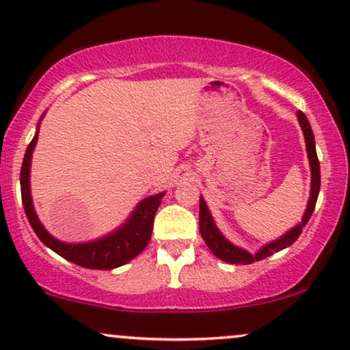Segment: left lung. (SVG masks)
Returning a JSON list of instances; mask_svg holds the SVG:
<instances>
[{"label":"left lung","instance_id":"1","mask_svg":"<svg viewBox=\"0 0 350 350\" xmlns=\"http://www.w3.org/2000/svg\"><path fill=\"white\" fill-rule=\"evenodd\" d=\"M297 118H299V123L301 126V131H304L305 136V144H307V154H308V161H310V168H312V189H310V200L307 204V209H305L304 217H301V222L297 224L294 228L284 234L280 239L271 241L262 247L258 253H248L247 250H241L239 247H235L234 243H230L226 237H224L219 228L215 227L213 215H211L208 206L202 198H200V232L202 240L206 241L211 252H213L219 260L230 262V265H252L254 261H261L265 258L271 256V254L280 252V250L291 247L294 241L299 239V235L301 234V228L307 226V222L312 217L314 206H317V200H318V193H320V161H318L317 155V148H314V137H313V131L312 126H310L307 116H305L304 111H297Z\"/></svg>","mask_w":350,"mask_h":350}]
</instances>
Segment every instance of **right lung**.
I'll return each mask as SVG.
<instances>
[{
    "label": "right lung",
    "mask_w": 350,
    "mask_h": 350,
    "mask_svg": "<svg viewBox=\"0 0 350 350\" xmlns=\"http://www.w3.org/2000/svg\"><path fill=\"white\" fill-rule=\"evenodd\" d=\"M38 139V128L33 139L30 141L25 150L23 167H21V195H23V204L25 215H27L30 226L36 232L38 239L64 260L75 262L77 266L89 267V269H113V267L126 265L133 258H136L142 250L148 247L150 235H152L154 215L157 213L159 206L165 193L149 196L142 200L129 219L122 227L116 228L111 234L102 237V239L88 241V243H64L51 237L42 222L38 221L36 209L30 196V161L32 152Z\"/></svg>",
    "instance_id": "add662e5"
}]
</instances>
